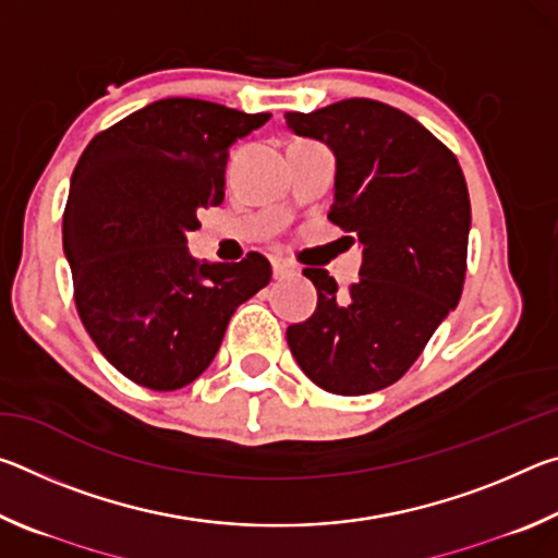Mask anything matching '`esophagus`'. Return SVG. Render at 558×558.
I'll return each mask as SVG.
<instances>
[{
    "label": "esophagus",
    "instance_id": "1",
    "mask_svg": "<svg viewBox=\"0 0 558 558\" xmlns=\"http://www.w3.org/2000/svg\"><path fill=\"white\" fill-rule=\"evenodd\" d=\"M272 276H276V280L298 276V266H292V263H288V260L276 258V260H272Z\"/></svg>",
    "mask_w": 558,
    "mask_h": 558
}]
</instances>
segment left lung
Instances as JSON below:
<instances>
[{"instance_id": "obj_1", "label": "left lung", "mask_w": 558, "mask_h": 558, "mask_svg": "<svg viewBox=\"0 0 558 558\" xmlns=\"http://www.w3.org/2000/svg\"><path fill=\"white\" fill-rule=\"evenodd\" d=\"M288 128L337 157L329 221L364 245L347 290L325 268L313 317L288 327L290 352L319 389L362 396L411 369L458 305L468 268L470 196L458 157L399 108L349 98L286 112Z\"/></svg>"}]
</instances>
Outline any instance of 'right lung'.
<instances>
[{
    "label": "right lung",
    "mask_w": 558,
    "mask_h": 558,
    "mask_svg": "<svg viewBox=\"0 0 558 558\" xmlns=\"http://www.w3.org/2000/svg\"><path fill=\"white\" fill-rule=\"evenodd\" d=\"M196 98H165L98 132L71 177L63 251L73 300L100 354L145 389L192 384L233 310L270 282V263H196L186 233L223 202L229 147L266 125Z\"/></svg>",
    "instance_id": "right-lung-1"
}]
</instances>
